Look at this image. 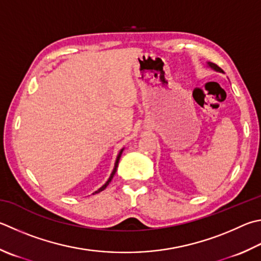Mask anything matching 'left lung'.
<instances>
[{
  "mask_svg": "<svg viewBox=\"0 0 261 261\" xmlns=\"http://www.w3.org/2000/svg\"><path fill=\"white\" fill-rule=\"evenodd\" d=\"M209 66H210V67H212L213 69L218 70V72H222V69L219 67V66H217L216 64H213V63H209Z\"/></svg>",
  "mask_w": 261,
  "mask_h": 261,
  "instance_id": "8db88e82",
  "label": "left lung"
}]
</instances>
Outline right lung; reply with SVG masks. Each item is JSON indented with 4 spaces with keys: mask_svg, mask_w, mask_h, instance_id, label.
Segmentation results:
<instances>
[{
    "mask_svg": "<svg viewBox=\"0 0 261 261\" xmlns=\"http://www.w3.org/2000/svg\"><path fill=\"white\" fill-rule=\"evenodd\" d=\"M122 151H123V149L120 151V153H118V155H117V159H116V162H115V167H114V170H113V172H112V174H111V177H110V179L107 180V182L103 185L102 187H100L98 189V191H96L94 192L93 194H97V193H100V192H102L103 189H105L108 185H110V182L112 181V179H113V177H114V174H115V172H116V169H117V165H118V161H120V158H121V155H122Z\"/></svg>",
    "mask_w": 261,
    "mask_h": 261,
    "instance_id": "obj_1",
    "label": "right lung"
}]
</instances>
